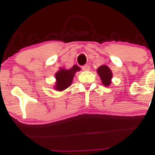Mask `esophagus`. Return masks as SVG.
Wrapping results in <instances>:
<instances>
[{
  "label": "esophagus",
  "mask_w": 155,
  "mask_h": 155,
  "mask_svg": "<svg viewBox=\"0 0 155 155\" xmlns=\"http://www.w3.org/2000/svg\"><path fill=\"white\" fill-rule=\"evenodd\" d=\"M82 70H83L84 71H89V70H90V66H89L88 64L84 65V66L82 67Z\"/></svg>",
  "instance_id": "esophagus-1"
}]
</instances>
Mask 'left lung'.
<instances>
[{"label": "left lung", "mask_w": 155, "mask_h": 155, "mask_svg": "<svg viewBox=\"0 0 155 155\" xmlns=\"http://www.w3.org/2000/svg\"><path fill=\"white\" fill-rule=\"evenodd\" d=\"M97 72L101 78L103 85L107 87L109 86L112 83V76H113L110 68L107 65H102V66L99 67V68L97 70Z\"/></svg>", "instance_id": "1"}]
</instances>
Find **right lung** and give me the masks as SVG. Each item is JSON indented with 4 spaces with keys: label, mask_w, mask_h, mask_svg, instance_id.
Instances as JSON below:
<instances>
[{
    "label": "right lung",
    "mask_w": 155,
    "mask_h": 155,
    "mask_svg": "<svg viewBox=\"0 0 155 155\" xmlns=\"http://www.w3.org/2000/svg\"><path fill=\"white\" fill-rule=\"evenodd\" d=\"M81 68L77 65H73L71 68L64 69L63 68H59L58 71L54 75L56 79L54 89L58 91H62L71 85L73 77L76 72L79 71Z\"/></svg>",
    "instance_id": "add662e5"
}]
</instances>
